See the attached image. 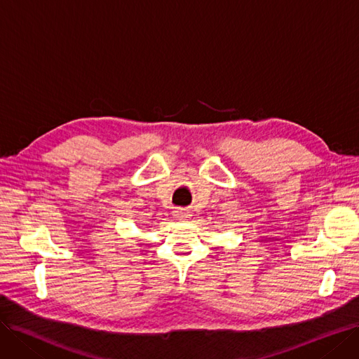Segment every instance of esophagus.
Returning a JSON list of instances; mask_svg holds the SVG:
<instances>
[{
	"label": "esophagus",
	"instance_id": "34e87169",
	"mask_svg": "<svg viewBox=\"0 0 359 359\" xmlns=\"http://www.w3.org/2000/svg\"><path fill=\"white\" fill-rule=\"evenodd\" d=\"M175 217L179 219V220H188L191 217V213H189V210H187V208H177L175 211Z\"/></svg>",
	"mask_w": 359,
	"mask_h": 359
}]
</instances>
